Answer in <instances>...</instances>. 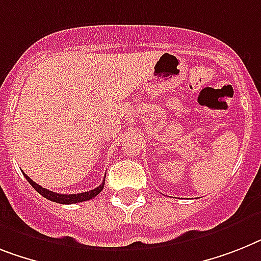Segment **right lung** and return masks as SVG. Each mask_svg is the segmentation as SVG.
Instances as JSON below:
<instances>
[{
    "mask_svg": "<svg viewBox=\"0 0 261 261\" xmlns=\"http://www.w3.org/2000/svg\"><path fill=\"white\" fill-rule=\"evenodd\" d=\"M23 176L27 177L29 184L32 185V187H33V188L36 189L41 196H44L45 199L50 200V201H55V203H58V204H77V203H83V201H87V200L93 199L94 196H97L101 191H102L105 184V178H104V181L101 182V185H98L97 188L92 189V191H89V192L73 193V195H61V193L51 192V191H49V189L42 188L41 185H38L37 182H34L32 178L28 177L25 173H23Z\"/></svg>",
    "mask_w": 261,
    "mask_h": 261,
    "instance_id": "1",
    "label": "right lung"
}]
</instances>
